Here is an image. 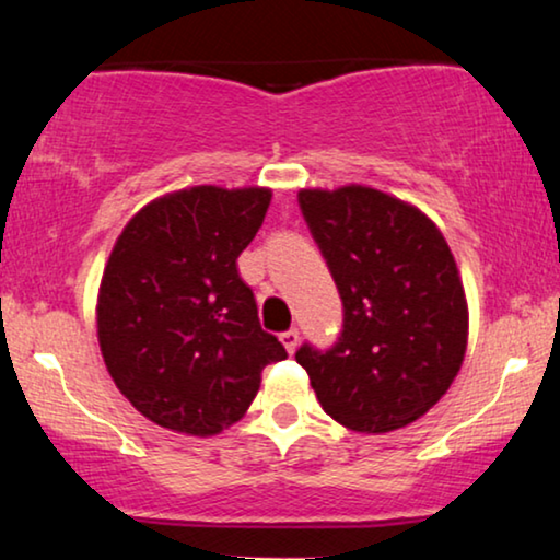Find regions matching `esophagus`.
I'll list each match as a JSON object with an SVG mask.
<instances>
[{"label": "esophagus", "mask_w": 560, "mask_h": 560, "mask_svg": "<svg viewBox=\"0 0 560 560\" xmlns=\"http://www.w3.org/2000/svg\"><path fill=\"white\" fill-rule=\"evenodd\" d=\"M281 342H284L289 353H294L296 346H300V330H296V327H289L287 332H281Z\"/></svg>", "instance_id": "obj_1"}]
</instances>
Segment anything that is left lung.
Wrapping results in <instances>:
<instances>
[{
	"mask_svg": "<svg viewBox=\"0 0 560 560\" xmlns=\"http://www.w3.org/2000/svg\"><path fill=\"white\" fill-rule=\"evenodd\" d=\"M300 207L342 300L338 342L296 350L319 405L366 435L420 420L448 392L468 340L443 233L417 207L361 184L302 189Z\"/></svg>",
	"mask_w": 560,
	"mask_h": 560,
	"instance_id": "8db88e82",
	"label": "left lung"
}]
</instances>
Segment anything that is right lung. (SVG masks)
<instances>
[{"instance_id": "add662e5", "label": "right lung", "mask_w": 560, "mask_h": 560, "mask_svg": "<svg viewBox=\"0 0 560 560\" xmlns=\"http://www.w3.org/2000/svg\"><path fill=\"white\" fill-rule=\"evenodd\" d=\"M266 186H189L145 205L109 253L96 296L104 366L148 420L218 435L287 350L258 323L237 256L264 225Z\"/></svg>"}]
</instances>
